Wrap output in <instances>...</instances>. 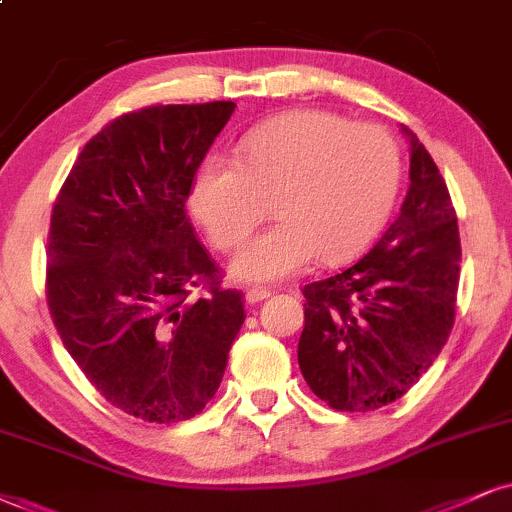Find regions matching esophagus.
I'll return each instance as SVG.
<instances>
[{
    "label": "esophagus",
    "instance_id": "34e87169",
    "mask_svg": "<svg viewBox=\"0 0 512 512\" xmlns=\"http://www.w3.org/2000/svg\"><path fill=\"white\" fill-rule=\"evenodd\" d=\"M268 296H270V289H266V287H249V289H246V301H249V304H258V301L268 299Z\"/></svg>",
    "mask_w": 512,
    "mask_h": 512
}]
</instances>
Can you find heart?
<instances>
[{"label":"heart","mask_w":512,"mask_h":512,"mask_svg":"<svg viewBox=\"0 0 512 512\" xmlns=\"http://www.w3.org/2000/svg\"><path fill=\"white\" fill-rule=\"evenodd\" d=\"M401 185V151L380 125L330 111H292L251 130L239 161L208 156L189 206L218 251L251 235L270 201L277 223L232 261L244 280L268 282L318 256L344 263L380 235Z\"/></svg>","instance_id":"b5f03b06"}]
</instances>
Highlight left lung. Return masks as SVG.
<instances>
[{
  "mask_svg": "<svg viewBox=\"0 0 512 512\" xmlns=\"http://www.w3.org/2000/svg\"><path fill=\"white\" fill-rule=\"evenodd\" d=\"M410 140L399 218L349 268L304 287L299 368L334 410L368 413L401 399L434 363L456 320V208L430 151Z\"/></svg>",
  "mask_w": 512,
  "mask_h": 512,
  "instance_id": "8db88e82",
  "label": "left lung"
}]
</instances>
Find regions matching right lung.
<instances>
[{"mask_svg": "<svg viewBox=\"0 0 512 512\" xmlns=\"http://www.w3.org/2000/svg\"><path fill=\"white\" fill-rule=\"evenodd\" d=\"M232 111L235 102L123 113L85 144L54 201L47 304L56 332L92 387L144 422L204 410L246 318L185 208Z\"/></svg>", "mask_w": 512, "mask_h": 512, "instance_id": "obj_1", "label": "right lung"}]
</instances>
